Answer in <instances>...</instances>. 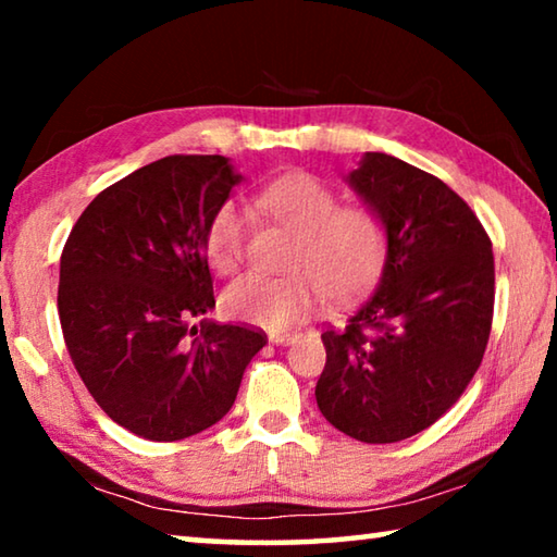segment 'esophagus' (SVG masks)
I'll return each instance as SVG.
<instances>
[{
	"label": "esophagus",
	"instance_id": "esophagus-1",
	"mask_svg": "<svg viewBox=\"0 0 557 557\" xmlns=\"http://www.w3.org/2000/svg\"><path fill=\"white\" fill-rule=\"evenodd\" d=\"M299 334L297 332H289V329H280V332H270L268 338L272 344H292L295 342Z\"/></svg>",
	"mask_w": 557,
	"mask_h": 557
}]
</instances>
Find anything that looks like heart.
Instances as JSON below:
<instances>
[{"instance_id":"heart-1","label":"heart","mask_w":557,"mask_h":557,"mask_svg":"<svg viewBox=\"0 0 557 557\" xmlns=\"http://www.w3.org/2000/svg\"><path fill=\"white\" fill-rule=\"evenodd\" d=\"M262 209L297 233L292 250L295 275H245L223 292V312L235 322L262 329H289L314 312L324 295L346 301L369 289L381 275L388 250V231L371 206H338V196L309 172L272 178L258 196ZM248 213L238 203H223L203 233L209 265L233 275L245 258Z\"/></svg>"}]
</instances>
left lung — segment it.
Segmentation results:
<instances>
[{"instance_id":"obj_1","label":"left lung","mask_w":557,"mask_h":557,"mask_svg":"<svg viewBox=\"0 0 557 557\" xmlns=\"http://www.w3.org/2000/svg\"><path fill=\"white\" fill-rule=\"evenodd\" d=\"M348 184L379 211L388 252L373 295L322 334L314 395L344 435L388 445L435 425L482 366L494 252L467 201L403 159L366 152Z\"/></svg>"}]
</instances>
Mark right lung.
<instances>
[{"mask_svg":"<svg viewBox=\"0 0 557 557\" xmlns=\"http://www.w3.org/2000/svg\"><path fill=\"white\" fill-rule=\"evenodd\" d=\"M240 182L221 154H172L88 203L61 256L59 317L75 371L102 410L154 442L231 410L260 329L203 322L215 307L203 233Z\"/></svg>","mask_w":557,"mask_h":557,"instance_id":"add662e5","label":"right lung"}]
</instances>
